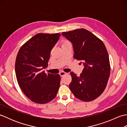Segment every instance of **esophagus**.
Masks as SVG:
<instances>
[{"mask_svg":"<svg viewBox=\"0 0 127 127\" xmlns=\"http://www.w3.org/2000/svg\"><path fill=\"white\" fill-rule=\"evenodd\" d=\"M66 74V72H64V71H61V72H59V75H60L61 76H63L64 75H65Z\"/></svg>","mask_w":127,"mask_h":127,"instance_id":"34e87169","label":"esophagus"}]
</instances>
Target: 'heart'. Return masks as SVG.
Here are the masks:
<instances>
[{
  "label": "heart",
  "mask_w": 127,
  "mask_h": 127,
  "mask_svg": "<svg viewBox=\"0 0 127 127\" xmlns=\"http://www.w3.org/2000/svg\"><path fill=\"white\" fill-rule=\"evenodd\" d=\"M66 42H68V41H64V43H66Z\"/></svg>",
  "instance_id": "1"
}]
</instances>
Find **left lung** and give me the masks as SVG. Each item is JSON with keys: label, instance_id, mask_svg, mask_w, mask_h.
Masks as SVG:
<instances>
[{"label": "left lung", "instance_id": "8db88e82", "mask_svg": "<svg viewBox=\"0 0 127 127\" xmlns=\"http://www.w3.org/2000/svg\"><path fill=\"white\" fill-rule=\"evenodd\" d=\"M62 35L73 46L74 58L84 65L77 76L70 72L72 80L69 88L74 96L83 101L98 98L106 87L110 75V64L103 42L85 29L63 32Z\"/></svg>", "mask_w": 127, "mask_h": 127}]
</instances>
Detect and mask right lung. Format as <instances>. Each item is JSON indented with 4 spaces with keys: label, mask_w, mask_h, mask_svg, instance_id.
<instances>
[{
    "label": "right lung",
    "mask_w": 127,
    "mask_h": 127,
    "mask_svg": "<svg viewBox=\"0 0 127 127\" xmlns=\"http://www.w3.org/2000/svg\"><path fill=\"white\" fill-rule=\"evenodd\" d=\"M61 34L38 33L24 44L15 62L18 85L32 101L46 104L55 98L60 86L59 74H46L51 51Z\"/></svg>",
    "instance_id": "obj_1"
}]
</instances>
